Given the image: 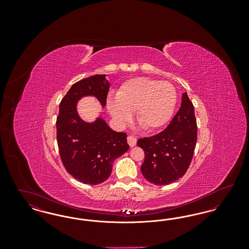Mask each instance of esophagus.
Wrapping results in <instances>:
<instances>
[{"mask_svg":"<svg viewBox=\"0 0 249 249\" xmlns=\"http://www.w3.org/2000/svg\"><path fill=\"white\" fill-rule=\"evenodd\" d=\"M127 141H128V143H129L130 147H133L136 144V138L134 136H131V135L128 136Z\"/></svg>","mask_w":249,"mask_h":249,"instance_id":"esophagus-1","label":"esophagus"}]
</instances>
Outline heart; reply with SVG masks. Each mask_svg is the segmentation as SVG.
Here are the masks:
<instances>
[{
    "instance_id": "obj_1",
    "label": "heart",
    "mask_w": 249,
    "mask_h": 249,
    "mask_svg": "<svg viewBox=\"0 0 249 249\" xmlns=\"http://www.w3.org/2000/svg\"><path fill=\"white\" fill-rule=\"evenodd\" d=\"M177 90L168 81L135 77L122 84L115 99H108V113L120 126L135 112L137 124L147 131L159 130L171 119L177 105Z\"/></svg>"
}]
</instances>
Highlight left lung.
Segmentation results:
<instances>
[{"instance_id": "left-lung-1", "label": "left lung", "mask_w": 249, "mask_h": 249, "mask_svg": "<svg viewBox=\"0 0 249 249\" xmlns=\"http://www.w3.org/2000/svg\"><path fill=\"white\" fill-rule=\"evenodd\" d=\"M197 142L194 107L187 92L182 95L178 113L165 130L137 141L144 151L141 166L148 182L164 186L182 178L190 167Z\"/></svg>"}]
</instances>
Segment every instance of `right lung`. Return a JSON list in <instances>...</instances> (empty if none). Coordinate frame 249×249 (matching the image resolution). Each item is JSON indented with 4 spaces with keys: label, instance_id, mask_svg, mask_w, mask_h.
<instances>
[{
    "label": "right lung",
    "instance_id": "obj_1",
    "mask_svg": "<svg viewBox=\"0 0 249 249\" xmlns=\"http://www.w3.org/2000/svg\"><path fill=\"white\" fill-rule=\"evenodd\" d=\"M110 83L106 74H95L73 84L59 104L57 142L66 171L84 184L98 185L110 177L114 160L128 151L127 134L112 130L101 117L86 122L76 105L86 96H94L107 105Z\"/></svg>",
    "mask_w": 249,
    "mask_h": 249
}]
</instances>
